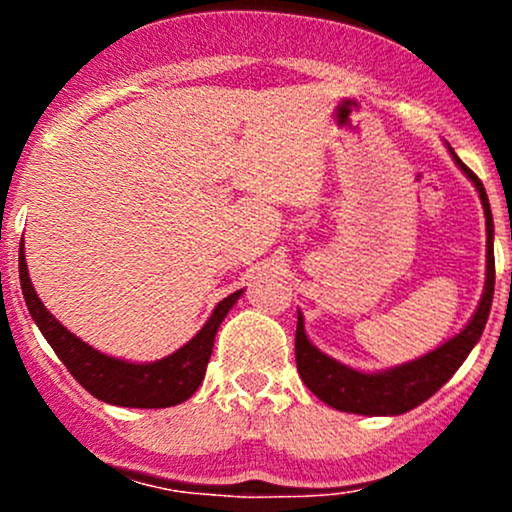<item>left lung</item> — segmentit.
<instances>
[{"instance_id":"1","label":"left lung","mask_w":512,"mask_h":512,"mask_svg":"<svg viewBox=\"0 0 512 512\" xmlns=\"http://www.w3.org/2000/svg\"><path fill=\"white\" fill-rule=\"evenodd\" d=\"M455 156V151H452ZM457 166H460L467 178L477 185L481 204H484L486 214V233H489V255H486V289L481 296V303L474 313L469 325L452 337L450 342L438 346L431 354L416 358V361L404 363L385 373H358L354 368H346L337 363L334 358L325 356L308 342L303 330V317L298 313L296 327V366L301 373L303 383L310 387V392L322 399L330 407L339 411H351V414H366V416H397L404 411L419 407L428 397L436 392L452 378L457 368L462 366L464 358L479 342L481 332H484L486 320L491 313L493 301V284H496V262H493V219L489 197H486L484 185L477 175L472 173L460 158L455 156Z\"/></svg>"}]
</instances>
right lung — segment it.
I'll return each mask as SVG.
<instances>
[{"label": "right lung", "mask_w": 512, "mask_h": 512, "mask_svg": "<svg viewBox=\"0 0 512 512\" xmlns=\"http://www.w3.org/2000/svg\"><path fill=\"white\" fill-rule=\"evenodd\" d=\"M19 252L21 289L35 325L40 327V332L55 349V354L62 358V363L74 375L76 383L91 392L93 397L101 399V402L117 404V407L161 409L173 407V404L185 402V399L195 395L197 387L202 385L204 373H207V363L211 358V349H214V337L219 332V325L223 317L228 315V310L233 308V303L240 298V293H243L236 291L223 298L211 313L207 325L197 332V337H192L175 354L161 358L156 363H127L91 349L48 313V308L35 296L31 279H28L23 250Z\"/></svg>", "instance_id": "right-lung-1"}]
</instances>
